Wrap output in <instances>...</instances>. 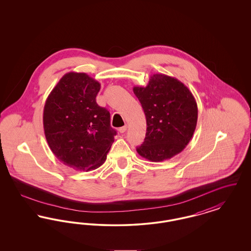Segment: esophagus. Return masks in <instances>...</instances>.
Listing matches in <instances>:
<instances>
[{"label": "esophagus", "instance_id": "esophagus-1", "mask_svg": "<svg viewBox=\"0 0 251 251\" xmlns=\"http://www.w3.org/2000/svg\"><path fill=\"white\" fill-rule=\"evenodd\" d=\"M127 125H125V126H123V127H121V128H120V133H123V132H125V131H127Z\"/></svg>", "mask_w": 251, "mask_h": 251}]
</instances>
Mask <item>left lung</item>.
<instances>
[{"instance_id":"1","label":"left lung","mask_w":251,"mask_h":251,"mask_svg":"<svg viewBox=\"0 0 251 251\" xmlns=\"http://www.w3.org/2000/svg\"><path fill=\"white\" fill-rule=\"evenodd\" d=\"M147 120L143 144L136 151L151 162L179 153L191 140L198 121V105L190 90L165 74L151 76L147 86H134Z\"/></svg>"}]
</instances>
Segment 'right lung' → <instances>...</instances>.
<instances>
[{
  "instance_id": "obj_1",
  "label": "right lung",
  "mask_w": 251,
  "mask_h": 251,
  "mask_svg": "<svg viewBox=\"0 0 251 251\" xmlns=\"http://www.w3.org/2000/svg\"><path fill=\"white\" fill-rule=\"evenodd\" d=\"M100 84L86 73L65 74L48 96L43 111L50 149L64 165L89 171L106 160L117 131L110 113L96 101Z\"/></svg>"
}]
</instances>
